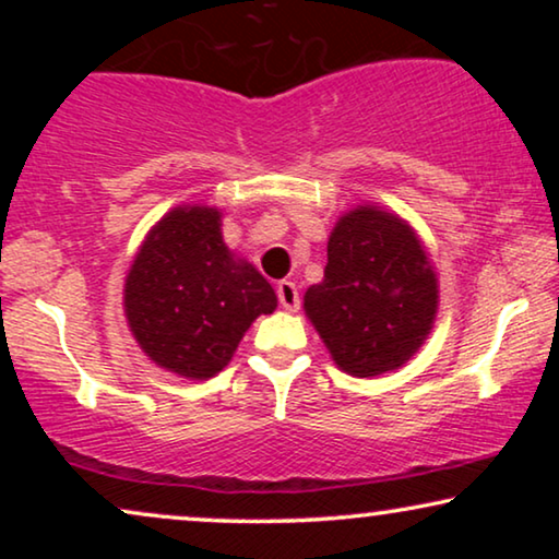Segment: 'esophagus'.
<instances>
[{
	"instance_id": "1",
	"label": "esophagus",
	"mask_w": 559,
	"mask_h": 559,
	"mask_svg": "<svg viewBox=\"0 0 559 559\" xmlns=\"http://www.w3.org/2000/svg\"><path fill=\"white\" fill-rule=\"evenodd\" d=\"M277 297H280V305L285 310H297V308H300V293H297L295 282H289V280L277 282Z\"/></svg>"
}]
</instances>
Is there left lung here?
Instances as JSON below:
<instances>
[{
	"label": "left lung",
	"mask_w": 559,
	"mask_h": 559,
	"mask_svg": "<svg viewBox=\"0 0 559 559\" xmlns=\"http://www.w3.org/2000/svg\"><path fill=\"white\" fill-rule=\"evenodd\" d=\"M438 280L402 218L379 209L346 213L328 241L325 277L305 293V312L333 361L354 377L402 366L430 333Z\"/></svg>",
	"instance_id": "1"
}]
</instances>
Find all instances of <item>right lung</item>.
<instances>
[{
  "instance_id": "1",
  "label": "right lung",
  "mask_w": 559,
  "mask_h": 559,
  "mask_svg": "<svg viewBox=\"0 0 559 559\" xmlns=\"http://www.w3.org/2000/svg\"><path fill=\"white\" fill-rule=\"evenodd\" d=\"M221 213L175 209L142 243L124 287L136 343L157 366L209 379L231 361L241 335L277 308L270 282L236 262L221 239Z\"/></svg>"
}]
</instances>
